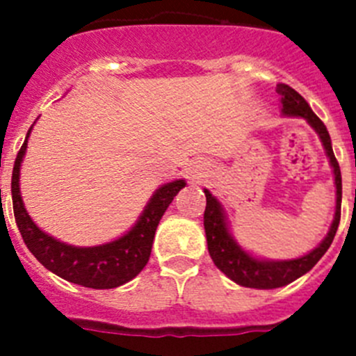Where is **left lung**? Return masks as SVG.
Returning <instances> with one entry per match:
<instances>
[{"instance_id": "8db88e82", "label": "left lung", "mask_w": 356, "mask_h": 356, "mask_svg": "<svg viewBox=\"0 0 356 356\" xmlns=\"http://www.w3.org/2000/svg\"><path fill=\"white\" fill-rule=\"evenodd\" d=\"M276 90L282 96V114L287 118H303L305 121L317 131L321 143L325 146L326 155L333 169V178H335V188H337V203H335V216L330 226V232L323 242L316 250L303 254L300 259L292 260H262L254 259L253 254L242 250L238 246L232 234L228 232V222H226L225 210L221 203L212 196L205 188L207 209L203 216V225H205L207 244H209V253L212 257L217 269H221L229 280L235 284L250 289H278L291 284L305 273H308L321 260V257L328 251L333 237L337 234L339 221H341V201H342V178L339 162L333 155L332 139L326 130L325 122L321 121L312 112L310 105L303 99L301 94L296 92L292 87L285 83L276 85Z\"/></svg>"}]
</instances>
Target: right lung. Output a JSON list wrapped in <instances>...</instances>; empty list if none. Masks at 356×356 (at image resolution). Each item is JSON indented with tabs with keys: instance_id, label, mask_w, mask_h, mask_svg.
Returning a JSON list of instances; mask_svg holds the SVG:
<instances>
[{
	"instance_id": "right-lung-1",
	"label": "right lung",
	"mask_w": 356,
	"mask_h": 356,
	"mask_svg": "<svg viewBox=\"0 0 356 356\" xmlns=\"http://www.w3.org/2000/svg\"><path fill=\"white\" fill-rule=\"evenodd\" d=\"M30 131L31 128L19 149L12 171V205H14L15 222L28 250L48 271L55 273L56 276L67 280L71 284L89 289H114L134 280L149 260L156 226L176 194L185 187V180L169 181L156 188L147 205L144 207L139 221L118 241L92 248L71 246L44 234L31 221V217L24 209L19 191V171L26 153Z\"/></svg>"
}]
</instances>
